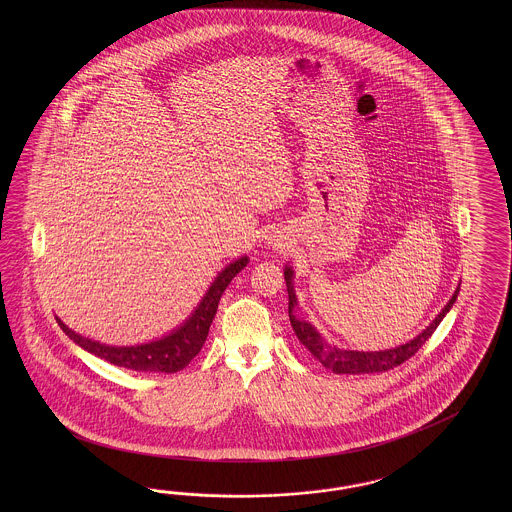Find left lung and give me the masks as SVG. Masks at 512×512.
<instances>
[{
  "instance_id": "8db88e82",
  "label": "left lung",
  "mask_w": 512,
  "mask_h": 512,
  "mask_svg": "<svg viewBox=\"0 0 512 512\" xmlns=\"http://www.w3.org/2000/svg\"><path fill=\"white\" fill-rule=\"evenodd\" d=\"M285 283H287V293H289V319L295 330L296 338L302 341V345L310 351L313 357L317 358L326 370L334 373H381L388 372L396 366H400L407 358L413 357L420 347L426 343V340L434 334L435 328L443 321V317L449 313L452 304L456 302L460 287H456L454 295L447 302V306L439 311L430 326L422 330L417 338H413L403 345H398L394 349H385V351H347V349H338L330 345L328 341L315 330V326L306 323L304 319H298L295 315L296 304L295 289H293V270L285 266Z\"/></svg>"
}]
</instances>
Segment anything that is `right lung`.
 Returning a JSON list of instances; mask_svg holds the SVG:
<instances>
[{
	"mask_svg": "<svg viewBox=\"0 0 512 512\" xmlns=\"http://www.w3.org/2000/svg\"><path fill=\"white\" fill-rule=\"evenodd\" d=\"M248 264V257H240L234 263L225 266L206 295L202 296L201 304L197 310L191 313L186 323L172 330L171 334L159 338V340L142 343V345H131V347H114L105 345L99 341L90 340L71 330L63 323L60 317H56L58 325L63 332L80 345L84 351L92 353L95 357L103 358L114 366L127 368L133 372H159L174 373L184 370L193 358L199 355V351L208 338V330L214 321L219 298L227 285L233 281L234 276Z\"/></svg>",
	"mask_w": 512,
	"mask_h": 512,
	"instance_id": "add662e5",
	"label": "right lung"
}]
</instances>
